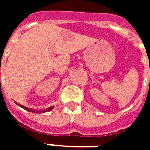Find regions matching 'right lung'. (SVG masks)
<instances>
[{"label": "right lung", "mask_w": 150, "mask_h": 150, "mask_svg": "<svg viewBox=\"0 0 150 150\" xmlns=\"http://www.w3.org/2000/svg\"><path fill=\"white\" fill-rule=\"evenodd\" d=\"M16 104H17L18 106H19L20 107H22V108H23V109H25V110L28 111V112H34V113H41V112H49V111H51L53 109L54 107L52 106V107H48L47 109H45L43 110H41V111H38V110H35L34 109H31V108H28V107H25V106H22L21 105V104H18V103H16V102H15Z\"/></svg>", "instance_id": "add662e5"}]
</instances>
